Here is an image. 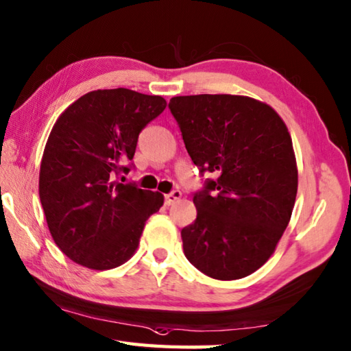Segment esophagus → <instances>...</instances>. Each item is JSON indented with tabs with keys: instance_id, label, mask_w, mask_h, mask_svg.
<instances>
[{
	"instance_id": "obj_1",
	"label": "esophagus",
	"mask_w": 351,
	"mask_h": 351,
	"mask_svg": "<svg viewBox=\"0 0 351 351\" xmlns=\"http://www.w3.org/2000/svg\"><path fill=\"white\" fill-rule=\"evenodd\" d=\"M180 198H181V192H180V190H173V192H170V193H167V195H165V197H164L165 204H167V206H171V204L175 203V201H178Z\"/></svg>"
}]
</instances>
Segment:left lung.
Here are the masks:
<instances>
[{"label": "left lung", "instance_id": "8db88e82", "mask_svg": "<svg viewBox=\"0 0 351 351\" xmlns=\"http://www.w3.org/2000/svg\"><path fill=\"white\" fill-rule=\"evenodd\" d=\"M169 108L199 175H213L193 193L197 219L181 230L184 255L217 280L252 274L293 213L297 167L287 125L245 96H180Z\"/></svg>", "mask_w": 351, "mask_h": 351}]
</instances>
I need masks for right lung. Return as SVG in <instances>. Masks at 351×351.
<instances>
[{
	"label": "right lung",
	"instance_id": "add662e5",
	"mask_svg": "<svg viewBox=\"0 0 351 351\" xmlns=\"http://www.w3.org/2000/svg\"><path fill=\"white\" fill-rule=\"evenodd\" d=\"M161 96L127 88L82 96L57 119L40 167V201L60 251L82 266L111 269L134 254L164 197L116 181L134 169L139 133L165 108Z\"/></svg>",
	"mask_w": 351,
	"mask_h": 351
}]
</instances>
